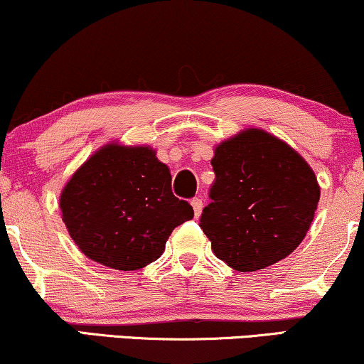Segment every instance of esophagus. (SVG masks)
<instances>
[{"instance_id":"1","label":"esophagus","mask_w":364,"mask_h":364,"mask_svg":"<svg viewBox=\"0 0 364 364\" xmlns=\"http://www.w3.org/2000/svg\"><path fill=\"white\" fill-rule=\"evenodd\" d=\"M191 206L193 210H195V216L198 218V216L201 215V211H203V200H201V198H193Z\"/></svg>"}]
</instances>
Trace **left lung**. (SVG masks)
<instances>
[{
    "label": "left lung",
    "instance_id": "1",
    "mask_svg": "<svg viewBox=\"0 0 364 364\" xmlns=\"http://www.w3.org/2000/svg\"><path fill=\"white\" fill-rule=\"evenodd\" d=\"M211 203L200 227L213 254L238 272L291 255L309 230L321 188L306 159L262 129H245L215 148Z\"/></svg>",
    "mask_w": 364,
    "mask_h": 364
}]
</instances>
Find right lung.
Wrapping results in <instances>:
<instances>
[{"label": "right lung", "mask_w": 364, "mask_h": 364, "mask_svg": "<svg viewBox=\"0 0 364 364\" xmlns=\"http://www.w3.org/2000/svg\"><path fill=\"white\" fill-rule=\"evenodd\" d=\"M62 220L82 254L117 270L159 259L191 205L171 191V173L149 146L116 142L95 151L60 195Z\"/></svg>", "instance_id": "obj_1"}]
</instances>
